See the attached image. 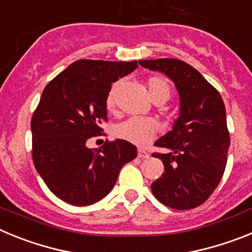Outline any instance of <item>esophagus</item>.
<instances>
[{"mask_svg":"<svg viewBox=\"0 0 252 252\" xmlns=\"http://www.w3.org/2000/svg\"><path fill=\"white\" fill-rule=\"evenodd\" d=\"M137 157H139L140 159H148V158L150 157V155H149V154L146 153V151L139 150V153H137Z\"/></svg>","mask_w":252,"mask_h":252,"instance_id":"34e87169","label":"esophagus"}]
</instances>
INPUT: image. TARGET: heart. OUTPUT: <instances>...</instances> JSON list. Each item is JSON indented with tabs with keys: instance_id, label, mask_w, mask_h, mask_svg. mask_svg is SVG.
<instances>
[{
	"instance_id": "heart-1",
	"label": "heart",
	"mask_w": 252,
	"mask_h": 252,
	"mask_svg": "<svg viewBox=\"0 0 252 252\" xmlns=\"http://www.w3.org/2000/svg\"><path fill=\"white\" fill-rule=\"evenodd\" d=\"M119 90V84H113L107 94L106 106L108 110H112L116 103V94ZM148 91L153 101L159 98L166 99L170 95V86L165 79L159 77H153L148 82ZM158 131L157 124L153 120L131 117L120 122L113 127V135L125 141L131 142L133 145L145 146L155 137Z\"/></svg>"
}]
</instances>
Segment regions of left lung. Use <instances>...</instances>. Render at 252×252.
<instances>
[{"label":"left lung","mask_w":252,"mask_h":252,"mask_svg":"<svg viewBox=\"0 0 252 252\" xmlns=\"http://www.w3.org/2000/svg\"><path fill=\"white\" fill-rule=\"evenodd\" d=\"M139 63L165 74L179 95L178 119L155 142L168 153L154 154L165 171L151 184V192L170 208H195L212 194L226 168L230 133L224 103L215 87L182 60L164 58Z\"/></svg>","instance_id":"obj_1"}]
</instances>
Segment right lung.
Returning a JSON list of instances; mask_svg holds the SVG:
<instances>
[{"label": "right lung", "instance_id": "obj_1", "mask_svg": "<svg viewBox=\"0 0 252 252\" xmlns=\"http://www.w3.org/2000/svg\"><path fill=\"white\" fill-rule=\"evenodd\" d=\"M137 62L77 60L45 87L31 120L32 159L40 177L62 201L90 206L115 187L122 166L136 158L131 142L117 139L93 153L86 142L107 120L111 84Z\"/></svg>", "mask_w": 252, "mask_h": 252}]
</instances>
